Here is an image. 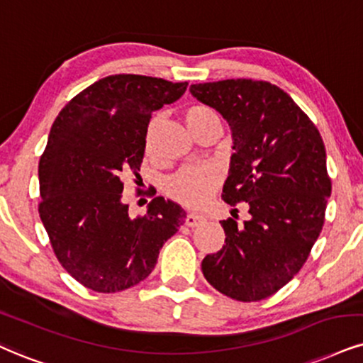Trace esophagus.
<instances>
[{
  "label": "esophagus",
  "mask_w": 363,
  "mask_h": 363,
  "mask_svg": "<svg viewBox=\"0 0 363 363\" xmlns=\"http://www.w3.org/2000/svg\"><path fill=\"white\" fill-rule=\"evenodd\" d=\"M205 222V217L203 216H200V213H186V218H185V223L189 227H196V225H200V223H203Z\"/></svg>",
  "instance_id": "34e87169"
}]
</instances>
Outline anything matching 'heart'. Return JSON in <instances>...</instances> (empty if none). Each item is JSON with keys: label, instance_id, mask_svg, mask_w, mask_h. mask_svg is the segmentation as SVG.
Here are the masks:
<instances>
[{"label": "heart", "instance_id": "1", "mask_svg": "<svg viewBox=\"0 0 363 363\" xmlns=\"http://www.w3.org/2000/svg\"><path fill=\"white\" fill-rule=\"evenodd\" d=\"M207 118H217V114L207 106H191L185 111V121L191 129L199 121ZM156 129H158V118L150 121L146 129V151H151ZM218 183V173L210 167H190L183 168L167 182V191L178 202L199 207L207 202L216 190Z\"/></svg>", "mask_w": 363, "mask_h": 363}]
</instances>
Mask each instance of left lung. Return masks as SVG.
I'll return each mask as SVG.
<instances>
[{
  "mask_svg": "<svg viewBox=\"0 0 363 363\" xmlns=\"http://www.w3.org/2000/svg\"><path fill=\"white\" fill-rule=\"evenodd\" d=\"M191 96L222 114L234 141L222 199L250 218L222 220L225 245L202 261L205 279L237 301H261L298 274L332 194L318 129L283 89L264 80L194 84Z\"/></svg>",
  "mask_w": 363,
  "mask_h": 363,
  "instance_id": "obj_1",
  "label": "left lung"
}]
</instances>
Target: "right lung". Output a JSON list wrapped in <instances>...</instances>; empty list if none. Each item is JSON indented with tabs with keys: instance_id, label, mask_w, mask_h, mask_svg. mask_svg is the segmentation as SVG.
Segmentation results:
<instances>
[{
	"instance_id": "add662e5",
	"label": "right lung",
	"mask_w": 363,
	"mask_h": 363,
	"mask_svg": "<svg viewBox=\"0 0 363 363\" xmlns=\"http://www.w3.org/2000/svg\"><path fill=\"white\" fill-rule=\"evenodd\" d=\"M186 86L109 75L77 94L52 124L38 164L40 218L58 262L89 289L118 293L141 283L185 222V210L163 196L145 216H129L123 190L128 177H140L151 114Z\"/></svg>"
}]
</instances>
